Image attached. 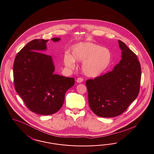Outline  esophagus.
<instances>
[{
    "label": "esophagus",
    "mask_w": 154,
    "mask_h": 154,
    "mask_svg": "<svg viewBox=\"0 0 154 154\" xmlns=\"http://www.w3.org/2000/svg\"><path fill=\"white\" fill-rule=\"evenodd\" d=\"M76 81L78 83H81L83 81V79H82V78H78L77 80H76Z\"/></svg>",
    "instance_id": "esophagus-1"
}]
</instances>
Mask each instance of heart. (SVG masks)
<instances>
[{"label": "heart", "mask_w": 154, "mask_h": 154, "mask_svg": "<svg viewBox=\"0 0 154 154\" xmlns=\"http://www.w3.org/2000/svg\"><path fill=\"white\" fill-rule=\"evenodd\" d=\"M72 55L66 52L63 55L66 66L74 69L75 61L82 62L81 69L86 76L94 77L102 74L109 66L112 61L110 49L92 42L76 43L72 47Z\"/></svg>", "instance_id": "1"}]
</instances>
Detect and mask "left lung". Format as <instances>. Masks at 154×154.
<instances>
[{
	"mask_svg": "<svg viewBox=\"0 0 154 154\" xmlns=\"http://www.w3.org/2000/svg\"><path fill=\"white\" fill-rule=\"evenodd\" d=\"M122 60L111 72L86 81L89 104L102 117L122 114L137 97L141 80V67L135 54L118 40Z\"/></svg>",
	"mask_w": 154,
	"mask_h": 154,
	"instance_id": "1",
	"label": "left lung"
}]
</instances>
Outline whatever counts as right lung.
I'll return each instance as SVG.
<instances>
[{
	"label": "right lung",
	"instance_id": "obj_1",
	"mask_svg": "<svg viewBox=\"0 0 154 154\" xmlns=\"http://www.w3.org/2000/svg\"><path fill=\"white\" fill-rule=\"evenodd\" d=\"M60 39H51L55 42ZM48 41L36 39L27 43L17 54L13 68L17 92L30 111L42 115L59 111L66 92L74 84L73 78L53 73L52 57L42 53L47 50Z\"/></svg>",
	"mask_w": 154,
	"mask_h": 154
}]
</instances>
